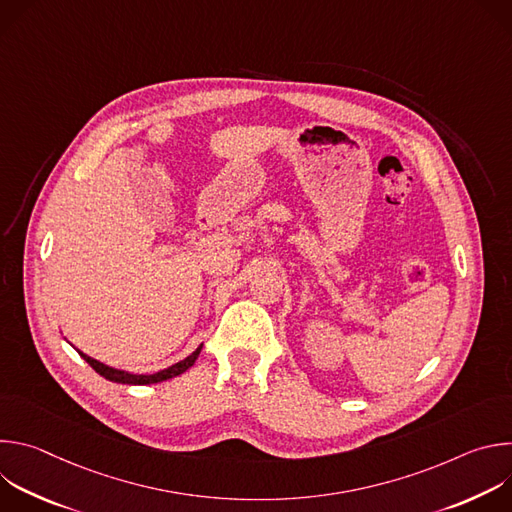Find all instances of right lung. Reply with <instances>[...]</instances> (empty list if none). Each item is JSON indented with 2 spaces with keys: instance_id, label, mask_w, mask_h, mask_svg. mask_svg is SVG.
<instances>
[{
  "instance_id": "obj_1",
  "label": "right lung",
  "mask_w": 512,
  "mask_h": 512,
  "mask_svg": "<svg viewBox=\"0 0 512 512\" xmlns=\"http://www.w3.org/2000/svg\"><path fill=\"white\" fill-rule=\"evenodd\" d=\"M200 350H202V344H200L190 356H186L184 360H180V362L172 364V367H168V369H164V371H160V373H154V375H133V373H127V371H119V369L107 367V364H103V362H99V360L87 356V354L81 352V350H79V354L91 364V367H93L101 377H105L107 381L121 383V385H152V383H162V381H168V379H172V377H178V375L186 373V371L192 367V364L196 362Z\"/></svg>"
}]
</instances>
